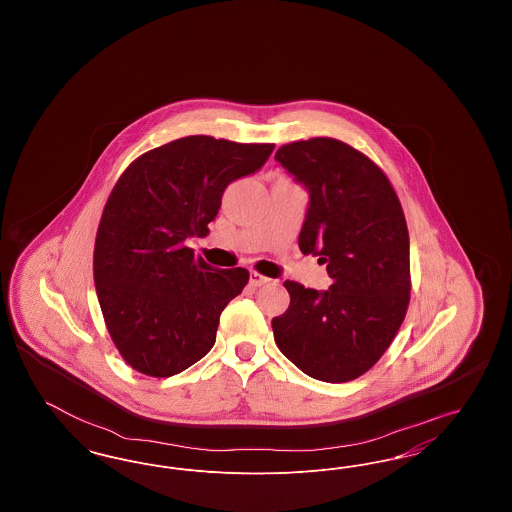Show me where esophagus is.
<instances>
[{"instance_id": "1", "label": "esophagus", "mask_w": 512, "mask_h": 512, "mask_svg": "<svg viewBox=\"0 0 512 512\" xmlns=\"http://www.w3.org/2000/svg\"><path fill=\"white\" fill-rule=\"evenodd\" d=\"M268 282H270V278L263 276V274H259V272H255V270L249 274V284H251V286H255V288H261V286H265Z\"/></svg>"}]
</instances>
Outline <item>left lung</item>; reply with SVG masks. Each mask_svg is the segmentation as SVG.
Returning <instances> with one entry per match:
<instances>
[{
	"label": "left lung",
	"instance_id": "obj_1",
	"mask_svg": "<svg viewBox=\"0 0 512 512\" xmlns=\"http://www.w3.org/2000/svg\"><path fill=\"white\" fill-rule=\"evenodd\" d=\"M274 159L305 186L299 249L326 263L332 286L286 280L290 307L272 318L278 349L307 376L340 384L365 374L395 338L411 293L409 230L390 180L334 138L280 147Z\"/></svg>",
	"mask_w": 512,
	"mask_h": 512
}]
</instances>
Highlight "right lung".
<instances>
[{
    "label": "right lung",
    "instance_id": "right-lung-1",
    "mask_svg": "<svg viewBox=\"0 0 512 512\" xmlns=\"http://www.w3.org/2000/svg\"><path fill=\"white\" fill-rule=\"evenodd\" d=\"M272 149L188 136L122 172L99 222L94 282L111 340L134 370L169 378L215 345L220 313L249 272L211 267L186 244L209 232L226 186L259 171Z\"/></svg>",
    "mask_w": 512,
    "mask_h": 512
}]
</instances>
